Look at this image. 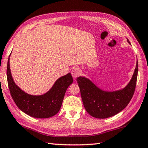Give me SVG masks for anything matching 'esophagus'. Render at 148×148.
<instances>
[{
    "mask_svg": "<svg viewBox=\"0 0 148 148\" xmlns=\"http://www.w3.org/2000/svg\"><path fill=\"white\" fill-rule=\"evenodd\" d=\"M71 74L73 78H77L80 74V70H79L77 67H73L71 70Z\"/></svg>",
    "mask_w": 148,
    "mask_h": 148,
    "instance_id": "1",
    "label": "esophagus"
}]
</instances>
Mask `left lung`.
Instances as JSON below:
<instances>
[{
	"label": "left lung",
	"mask_w": 148,
	"mask_h": 148,
	"mask_svg": "<svg viewBox=\"0 0 148 148\" xmlns=\"http://www.w3.org/2000/svg\"><path fill=\"white\" fill-rule=\"evenodd\" d=\"M129 44L130 42L127 39ZM138 73V63L136 62L134 74L123 89L113 91L101 89L88 78L79 76L77 78L81 91L83 106L92 117L105 119L120 112L129 103L136 89Z\"/></svg>",
	"instance_id": "8db88e82"
}]
</instances>
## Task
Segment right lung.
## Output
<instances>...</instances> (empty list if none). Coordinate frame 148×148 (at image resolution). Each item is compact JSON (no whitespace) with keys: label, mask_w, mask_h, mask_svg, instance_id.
Returning <instances> with one entry per match:
<instances>
[{"label":"right lung","mask_w":148,"mask_h":148,"mask_svg":"<svg viewBox=\"0 0 148 148\" xmlns=\"http://www.w3.org/2000/svg\"><path fill=\"white\" fill-rule=\"evenodd\" d=\"M9 61L8 58L6 69L8 88L17 107L25 113L35 118H49L56 115L61 109L68 87L73 81L71 74L69 73L59 77L47 93L33 95L23 91L16 85L10 72Z\"/></svg>","instance_id":"1"}]
</instances>
